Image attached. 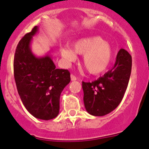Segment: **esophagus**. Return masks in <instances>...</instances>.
Wrapping results in <instances>:
<instances>
[{"mask_svg": "<svg viewBox=\"0 0 149 149\" xmlns=\"http://www.w3.org/2000/svg\"><path fill=\"white\" fill-rule=\"evenodd\" d=\"M70 78H71V81H76V80H77V78H76L73 74L70 75Z\"/></svg>", "mask_w": 149, "mask_h": 149, "instance_id": "esophagus-1", "label": "esophagus"}]
</instances>
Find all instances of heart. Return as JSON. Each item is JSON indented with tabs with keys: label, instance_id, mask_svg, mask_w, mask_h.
<instances>
[{
	"label": "heart",
	"instance_id": "heart-1",
	"mask_svg": "<svg viewBox=\"0 0 149 149\" xmlns=\"http://www.w3.org/2000/svg\"><path fill=\"white\" fill-rule=\"evenodd\" d=\"M72 47L73 51L68 47H62L59 49L66 62L75 61L76 53L83 56V66L91 74H102L109 68L113 58V49L107 41L100 37L82 38L73 42Z\"/></svg>",
	"mask_w": 149,
	"mask_h": 149
}]
</instances>
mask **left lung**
<instances>
[{"label":"left lung","instance_id":"obj_1","mask_svg":"<svg viewBox=\"0 0 149 149\" xmlns=\"http://www.w3.org/2000/svg\"><path fill=\"white\" fill-rule=\"evenodd\" d=\"M131 66V56L120 49L111 70L96 81H82L84 107L90 114L104 116L120 104L128 87Z\"/></svg>","mask_w":149,"mask_h":149}]
</instances>
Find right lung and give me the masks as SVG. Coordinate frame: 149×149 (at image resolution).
Listing matches in <instances>:
<instances>
[{
	"instance_id": "add662e5",
	"label": "right lung",
	"mask_w": 149,
	"mask_h": 149,
	"mask_svg": "<svg viewBox=\"0 0 149 149\" xmlns=\"http://www.w3.org/2000/svg\"><path fill=\"white\" fill-rule=\"evenodd\" d=\"M38 31L34 26L16 47L14 76L18 94L26 109L37 119L49 120L59 113L60 95L70 81L68 70L56 69L49 55L37 57L30 48L33 36Z\"/></svg>"
}]
</instances>
